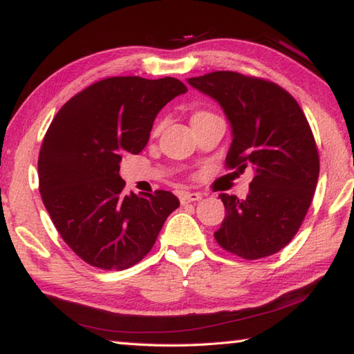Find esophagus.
<instances>
[{"label": "esophagus", "instance_id": "esophagus-1", "mask_svg": "<svg viewBox=\"0 0 354 354\" xmlns=\"http://www.w3.org/2000/svg\"><path fill=\"white\" fill-rule=\"evenodd\" d=\"M200 200H201V195L196 194V192H184V194L179 195V201H181V205H189V203H195Z\"/></svg>", "mask_w": 354, "mask_h": 354}]
</instances>
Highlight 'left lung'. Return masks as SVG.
Instances as JSON below:
<instances>
[{
	"label": "left lung",
	"mask_w": 354,
	"mask_h": 354,
	"mask_svg": "<svg viewBox=\"0 0 354 354\" xmlns=\"http://www.w3.org/2000/svg\"><path fill=\"white\" fill-rule=\"evenodd\" d=\"M189 84L218 101L230 120L226 169L254 173L247 198L218 195L226 215L215 241L248 261L278 253L301 226L319 179V149L306 115L289 92L262 77L212 71Z\"/></svg>",
	"instance_id": "left-lung-1"
}]
</instances>
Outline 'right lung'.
Returning a JSON list of instances; mask_svg holds the SVG:
<instances>
[{
  "instance_id": "right-lung-1",
  "label": "right lung",
  "mask_w": 354,
  "mask_h": 354,
  "mask_svg": "<svg viewBox=\"0 0 354 354\" xmlns=\"http://www.w3.org/2000/svg\"><path fill=\"white\" fill-rule=\"evenodd\" d=\"M187 92L176 77H106L65 103L39 154L41 201L64 242L101 270H124L145 257L167 217L171 192L123 194L120 160L139 154L159 111Z\"/></svg>"
}]
</instances>
